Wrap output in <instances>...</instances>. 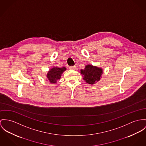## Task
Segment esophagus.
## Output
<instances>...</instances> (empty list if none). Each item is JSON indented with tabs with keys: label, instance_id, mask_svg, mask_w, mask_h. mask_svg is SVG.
I'll return each instance as SVG.
<instances>
[{
	"label": "esophagus",
	"instance_id": "obj_1",
	"mask_svg": "<svg viewBox=\"0 0 146 146\" xmlns=\"http://www.w3.org/2000/svg\"><path fill=\"white\" fill-rule=\"evenodd\" d=\"M69 68L70 69H72V70H74V69H76V66H70Z\"/></svg>",
	"mask_w": 146,
	"mask_h": 146
}]
</instances>
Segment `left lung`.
Listing matches in <instances>:
<instances>
[{
    "label": "left lung",
    "instance_id": "obj_1",
    "mask_svg": "<svg viewBox=\"0 0 146 146\" xmlns=\"http://www.w3.org/2000/svg\"><path fill=\"white\" fill-rule=\"evenodd\" d=\"M80 73L83 75V79L87 83L93 84L100 80L102 69L95 66L87 65L84 69L80 70Z\"/></svg>",
    "mask_w": 146,
    "mask_h": 146
}]
</instances>
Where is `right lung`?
Here are the masks:
<instances>
[{
	"label": "right lung",
	"instance_id": "right-lung-1",
	"mask_svg": "<svg viewBox=\"0 0 146 146\" xmlns=\"http://www.w3.org/2000/svg\"><path fill=\"white\" fill-rule=\"evenodd\" d=\"M66 70L65 67L53 68L47 73V78L51 83H56V81L61 77L62 74Z\"/></svg>",
	"mask_w": 146,
	"mask_h": 146
}]
</instances>
